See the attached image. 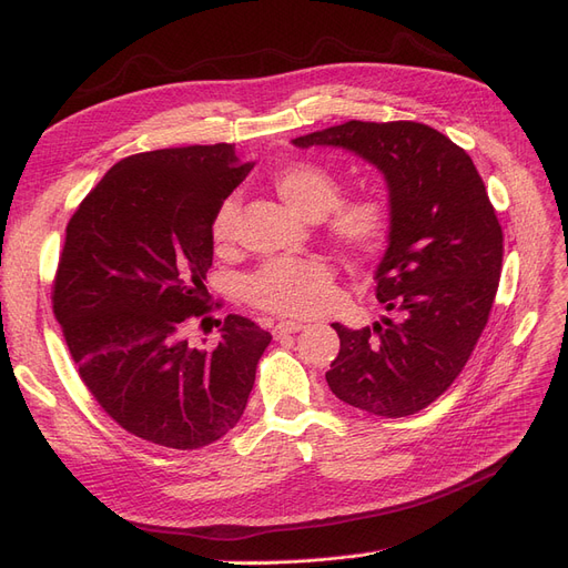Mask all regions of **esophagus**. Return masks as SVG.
Returning a JSON list of instances; mask_svg holds the SVG:
<instances>
[{
	"mask_svg": "<svg viewBox=\"0 0 568 568\" xmlns=\"http://www.w3.org/2000/svg\"><path fill=\"white\" fill-rule=\"evenodd\" d=\"M305 324L303 322H294V320H282L280 324H274V336L282 338V336H288V334H296V332H303Z\"/></svg>",
	"mask_w": 568,
	"mask_h": 568,
	"instance_id": "obj_1",
	"label": "esophagus"
}]
</instances>
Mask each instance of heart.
I'll return each mask as SVG.
<instances>
[{
	"label": "heart",
	"mask_w": 568,
	"mask_h": 568,
	"mask_svg": "<svg viewBox=\"0 0 568 568\" xmlns=\"http://www.w3.org/2000/svg\"><path fill=\"white\" fill-rule=\"evenodd\" d=\"M272 186L288 209L298 215L311 220L324 215L326 232L351 253L374 255L384 248L390 232L386 203L374 196L338 201L341 182L326 168L307 161L288 163L274 173ZM236 213L239 203L234 196L217 205L211 222L215 246L230 244ZM246 291L248 298L263 311L294 317L322 315L336 301L334 270L322 257L270 261L248 280Z\"/></svg>",
	"instance_id": "obj_1"
}]
</instances>
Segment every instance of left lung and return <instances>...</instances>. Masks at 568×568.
Returning a JSON list of instances; mask_svg holds the SVG:
<instances>
[{"instance_id":"left-lung-1","label":"left lung","mask_w":568,"mask_h":568,"mask_svg":"<svg viewBox=\"0 0 568 568\" xmlns=\"http://www.w3.org/2000/svg\"><path fill=\"white\" fill-rule=\"evenodd\" d=\"M291 144L351 151L384 175L390 232L374 280L393 317L365 329L334 322L341 351L326 384L369 415H415L467 365L497 294L503 227L486 184L467 151L412 120H348Z\"/></svg>"}]
</instances>
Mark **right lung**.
<instances>
[{
  "label": "right lung",
  "mask_w": 568,
  "mask_h": 568,
  "mask_svg": "<svg viewBox=\"0 0 568 568\" xmlns=\"http://www.w3.org/2000/svg\"><path fill=\"white\" fill-rule=\"evenodd\" d=\"M234 144L136 153L115 163L65 227L54 315L84 386L136 438L173 450L242 419L272 336L242 315L215 348L184 326L205 315L217 205L251 173Z\"/></svg>",
  "instance_id": "right-lung-1"
}]
</instances>
